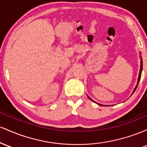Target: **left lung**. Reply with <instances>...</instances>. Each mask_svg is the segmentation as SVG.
<instances>
[{
  "mask_svg": "<svg viewBox=\"0 0 147 147\" xmlns=\"http://www.w3.org/2000/svg\"><path fill=\"white\" fill-rule=\"evenodd\" d=\"M140 72H139V75H138V82H137V85L136 86V87H135V88H134V90H133V92H132V94H131V95H133V92H135V91H136V88H137V87H138V84H139V82H140V78H141V74H142V57H141V53L140 52ZM88 96V95H87ZM88 97L89 99H90V100H92V102H94L93 100H92V99H91L90 97H88ZM97 104H98V105H99V106H104V105H102V104H98V103H97Z\"/></svg>",
  "mask_w": 147,
  "mask_h": 147,
  "instance_id": "obj_1",
  "label": "left lung"
}]
</instances>
